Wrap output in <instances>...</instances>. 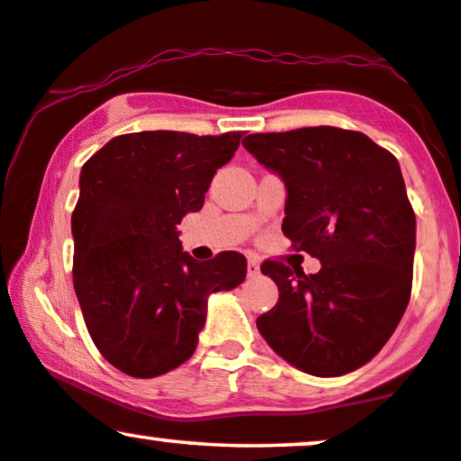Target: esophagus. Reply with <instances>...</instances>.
Returning <instances> with one entry per match:
<instances>
[{
  "label": "esophagus",
  "mask_w": 461,
  "mask_h": 461,
  "mask_svg": "<svg viewBox=\"0 0 461 461\" xmlns=\"http://www.w3.org/2000/svg\"><path fill=\"white\" fill-rule=\"evenodd\" d=\"M248 275L249 276L260 275V260H258V258H249L248 260Z\"/></svg>",
  "instance_id": "34e87169"
}]
</instances>
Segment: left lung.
<instances>
[{
  "label": "left lung",
  "instance_id": "left-lung-1",
  "mask_svg": "<svg viewBox=\"0 0 461 461\" xmlns=\"http://www.w3.org/2000/svg\"><path fill=\"white\" fill-rule=\"evenodd\" d=\"M243 147L285 182L283 235L321 262L314 275L262 264L279 302L258 317V331L311 375L363 367L411 295L415 213L399 161L361 131L331 125L249 134Z\"/></svg>",
  "mask_w": 461,
  "mask_h": 461
}]
</instances>
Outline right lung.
I'll list each match as a JSON object with an SVG mask.
<instances>
[{
    "instance_id": "1",
    "label": "right lung",
    "mask_w": 461,
    "mask_h": 461,
    "mask_svg": "<svg viewBox=\"0 0 461 461\" xmlns=\"http://www.w3.org/2000/svg\"><path fill=\"white\" fill-rule=\"evenodd\" d=\"M243 131H136L84 163L73 210V287L92 342L131 377H155L193 357L210 294L248 273L239 251L197 262L176 226L203 207L213 174Z\"/></svg>"
}]
</instances>
